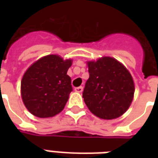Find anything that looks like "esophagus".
Here are the masks:
<instances>
[{
    "mask_svg": "<svg viewBox=\"0 0 158 158\" xmlns=\"http://www.w3.org/2000/svg\"><path fill=\"white\" fill-rule=\"evenodd\" d=\"M83 88L82 86H79V87H76L75 89H74V90H75L76 92H79V93H81L83 91Z\"/></svg>",
    "mask_w": 158,
    "mask_h": 158,
    "instance_id": "34e87169",
    "label": "esophagus"
}]
</instances>
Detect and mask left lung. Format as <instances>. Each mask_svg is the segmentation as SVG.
<instances>
[{"label": "left lung", "instance_id": "obj_1", "mask_svg": "<svg viewBox=\"0 0 158 158\" xmlns=\"http://www.w3.org/2000/svg\"><path fill=\"white\" fill-rule=\"evenodd\" d=\"M89 77L83 98L91 113L102 119L122 116L132 102L135 84L130 73L118 60L103 56L87 62Z\"/></svg>", "mask_w": 158, "mask_h": 158}]
</instances>
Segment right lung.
<instances>
[{
    "mask_svg": "<svg viewBox=\"0 0 158 158\" xmlns=\"http://www.w3.org/2000/svg\"><path fill=\"white\" fill-rule=\"evenodd\" d=\"M71 65V59L48 55L27 69L21 81V95L29 113L45 118L62 112L73 90L67 74Z\"/></svg>",
    "mask_w": 158,
    "mask_h": 158,
    "instance_id": "obj_1",
    "label": "right lung"
}]
</instances>
